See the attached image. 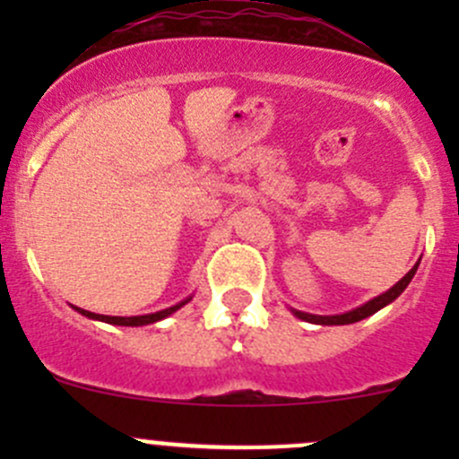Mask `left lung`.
Wrapping results in <instances>:
<instances>
[{
  "label": "left lung",
  "instance_id": "obj_1",
  "mask_svg": "<svg viewBox=\"0 0 459 459\" xmlns=\"http://www.w3.org/2000/svg\"><path fill=\"white\" fill-rule=\"evenodd\" d=\"M418 266H420V262L415 264V266L411 268V271L406 273V275L402 277V280L397 281L395 286H391V289H388L386 293L377 295V298H373L371 302L362 304V307L353 308V311H349V313H342V316H311V313L295 311V308H293V313L299 319H304V322L324 324V326H340V324H355V322H359V319H364V317L373 316V313H377L379 308H384V307H386V304H391L393 299L400 298V295L404 293L406 286H409V281L413 280V275H415V271H418Z\"/></svg>",
  "mask_w": 459,
  "mask_h": 459
}]
</instances>
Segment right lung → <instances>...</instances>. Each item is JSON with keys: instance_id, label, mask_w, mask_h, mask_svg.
<instances>
[{"instance_id": "right-lung-1", "label": "right lung", "mask_w": 459, "mask_h": 459, "mask_svg": "<svg viewBox=\"0 0 459 459\" xmlns=\"http://www.w3.org/2000/svg\"><path fill=\"white\" fill-rule=\"evenodd\" d=\"M191 302V298H186L184 302L175 304V307L170 308H164V311H157V313H148V316H135V317H110V316H97V313H91V311H84V308H77L73 307L75 311H80L82 316L91 317V319H100V322H106V324H117V326H143V324H155L160 322V319L169 317L170 313H175L178 308H182L184 304Z\"/></svg>"}]
</instances>
